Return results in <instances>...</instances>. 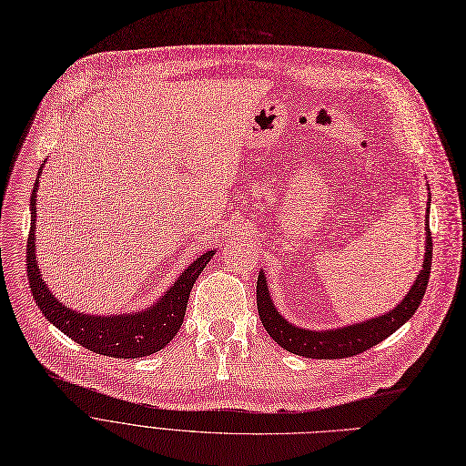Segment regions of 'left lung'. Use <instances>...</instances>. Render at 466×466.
<instances>
[{"label": "left lung", "mask_w": 466, "mask_h": 466, "mask_svg": "<svg viewBox=\"0 0 466 466\" xmlns=\"http://www.w3.org/2000/svg\"><path fill=\"white\" fill-rule=\"evenodd\" d=\"M431 263H432V237H431L429 221H427V252H425L423 269H420L410 294L402 299L400 305L394 307L390 313L360 322V324L345 326L339 329H329V331L301 329L298 326H292L290 322H286L279 315V311L271 301L268 282H265V275L261 271L256 286L258 315L265 331H268V334L282 349L299 354V357L324 359V360L354 357V354L364 352L373 345L381 343L392 334V331H396L404 322L411 319V315L420 305V299L425 296L429 277H431Z\"/></svg>", "instance_id": "1"}]
</instances>
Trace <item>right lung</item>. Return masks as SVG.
Wrapping results in <instances>:
<instances>
[{"mask_svg": "<svg viewBox=\"0 0 466 466\" xmlns=\"http://www.w3.org/2000/svg\"><path fill=\"white\" fill-rule=\"evenodd\" d=\"M43 168V167H41ZM39 168V174H41ZM35 189L32 191V228L28 233L26 265L28 280L35 305L60 331L72 338L81 347L114 359H140L161 350L170 339L178 334L186 317V307L195 280L207 268L214 256V250L197 258L189 268L174 282L163 299L144 313H132L121 317H91L70 311L68 305L60 303L51 292L47 284L41 280L39 268L35 261Z\"/></svg>", "mask_w": 466, "mask_h": 466, "instance_id": "obj_1", "label": "right lung"}]
</instances>
